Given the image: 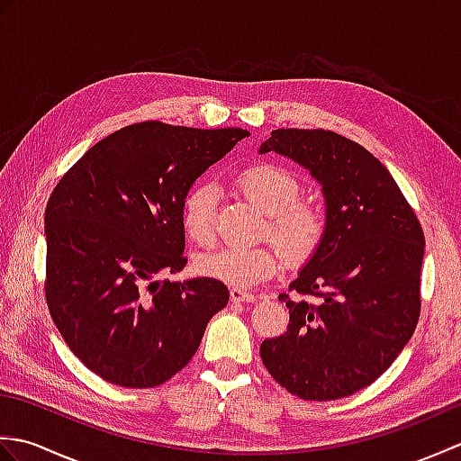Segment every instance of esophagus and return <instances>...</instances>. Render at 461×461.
I'll return each instance as SVG.
<instances>
[{"instance_id":"34e87169","label":"esophagus","mask_w":461,"mask_h":461,"mask_svg":"<svg viewBox=\"0 0 461 461\" xmlns=\"http://www.w3.org/2000/svg\"><path fill=\"white\" fill-rule=\"evenodd\" d=\"M230 297H231L233 303H253V301H258V297L253 295V293L238 289V287H233V289L230 291Z\"/></svg>"}]
</instances>
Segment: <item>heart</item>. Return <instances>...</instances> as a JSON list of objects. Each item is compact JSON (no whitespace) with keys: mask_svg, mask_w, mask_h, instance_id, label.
I'll list each match as a JSON object with an SVG mask.
<instances>
[{"mask_svg":"<svg viewBox=\"0 0 461 461\" xmlns=\"http://www.w3.org/2000/svg\"><path fill=\"white\" fill-rule=\"evenodd\" d=\"M236 185L246 198L267 213L266 236L277 243L259 248H223L195 263L200 276L231 287H253L276 276L283 256L293 266L315 256L327 233V213L322 205L299 198V178L285 166L259 162L243 168ZM220 190L212 182L194 184L182 202V225L188 238L210 246L215 238V212Z\"/></svg>","mask_w":461,"mask_h":461,"instance_id":"b5f03b06","label":"heart"}]
</instances>
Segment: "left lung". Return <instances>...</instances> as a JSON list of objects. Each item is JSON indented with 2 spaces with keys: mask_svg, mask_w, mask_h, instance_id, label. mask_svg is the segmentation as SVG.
I'll return each instance as SVG.
<instances>
[{
  "mask_svg": "<svg viewBox=\"0 0 461 461\" xmlns=\"http://www.w3.org/2000/svg\"><path fill=\"white\" fill-rule=\"evenodd\" d=\"M259 152L307 168L327 202L325 240L289 285L295 297L279 295L289 327L261 342V360L303 400L350 396L393 365L418 325L422 225L384 164L345 136L277 129Z\"/></svg>",
  "mask_w": 461,
  "mask_h": 461,
  "instance_id": "obj_1",
  "label": "left lung"
}]
</instances>
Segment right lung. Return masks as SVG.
I'll list each match as a JSON object with an SVG mask.
<instances>
[{"label":"right lung","mask_w":461,"mask_h":461,"mask_svg":"<svg viewBox=\"0 0 461 461\" xmlns=\"http://www.w3.org/2000/svg\"><path fill=\"white\" fill-rule=\"evenodd\" d=\"M241 129L136 122L96 142L45 210V299L83 365L122 388H154L195 355L230 301L208 277L160 281L185 267L182 202Z\"/></svg>","instance_id":"add662e5"}]
</instances>
